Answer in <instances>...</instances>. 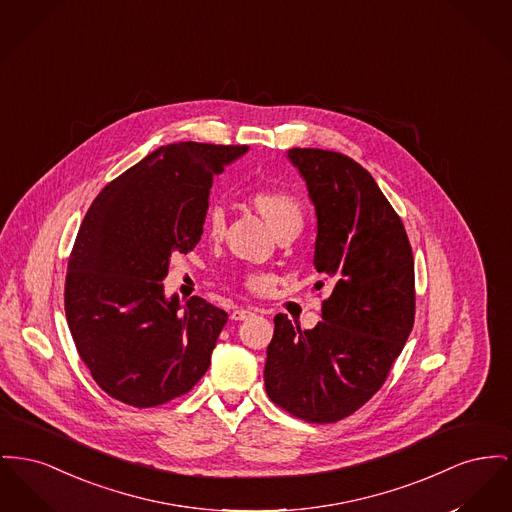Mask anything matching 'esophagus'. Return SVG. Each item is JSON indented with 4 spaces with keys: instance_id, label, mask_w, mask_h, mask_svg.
Instances as JSON below:
<instances>
[{
    "instance_id": "1",
    "label": "esophagus",
    "mask_w": 512,
    "mask_h": 512,
    "mask_svg": "<svg viewBox=\"0 0 512 512\" xmlns=\"http://www.w3.org/2000/svg\"><path fill=\"white\" fill-rule=\"evenodd\" d=\"M251 315H255V311H251V309H234L230 317H232L234 321H243V319H249Z\"/></svg>"
}]
</instances>
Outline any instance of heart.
Returning <instances> with one entry per match:
<instances>
[{
	"mask_svg": "<svg viewBox=\"0 0 512 512\" xmlns=\"http://www.w3.org/2000/svg\"><path fill=\"white\" fill-rule=\"evenodd\" d=\"M251 205L263 214L276 234L286 230H301L303 226V205L300 197L284 187H261L249 195ZM205 232L211 240H222L226 232V212L214 205L205 216ZM274 284L269 272L249 271L243 274V286L251 294H263Z\"/></svg>",
	"mask_w": 512,
	"mask_h": 512,
	"instance_id": "obj_1",
	"label": "heart"
}]
</instances>
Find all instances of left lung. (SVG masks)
<instances>
[{
	"mask_svg": "<svg viewBox=\"0 0 512 512\" xmlns=\"http://www.w3.org/2000/svg\"><path fill=\"white\" fill-rule=\"evenodd\" d=\"M317 211L313 265L331 296L313 331L278 313L267 348L272 402L307 423L352 416L379 391L416 317L414 255L400 216L354 158L290 149Z\"/></svg>",
	"mask_w": 512,
	"mask_h": 512,
	"instance_id": "left-lung-1",
	"label": "left lung"
}]
</instances>
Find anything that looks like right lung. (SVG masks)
I'll list each match as a JSON object with an SVG mask.
<instances>
[{
    "label": "right lung",
    "instance_id": "add662e5",
    "mask_svg": "<svg viewBox=\"0 0 512 512\" xmlns=\"http://www.w3.org/2000/svg\"><path fill=\"white\" fill-rule=\"evenodd\" d=\"M245 145L172 143L110 181L79 228L65 317L96 385L133 408L191 391L211 365L228 313L199 296L164 298L170 259L201 241L212 178Z\"/></svg>",
    "mask_w": 512,
    "mask_h": 512
}]
</instances>
